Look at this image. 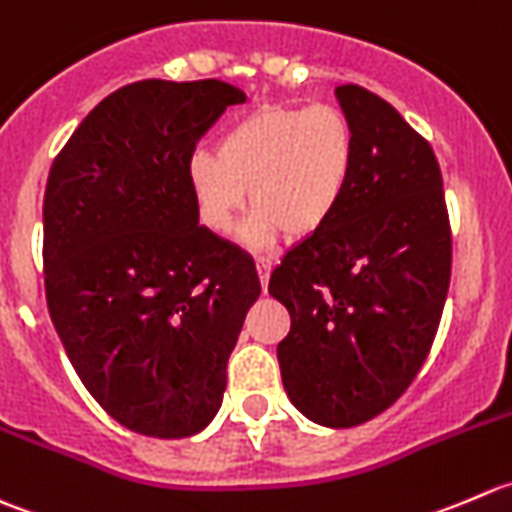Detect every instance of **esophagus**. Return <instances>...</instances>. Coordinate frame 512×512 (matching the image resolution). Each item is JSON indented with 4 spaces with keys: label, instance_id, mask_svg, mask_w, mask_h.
Listing matches in <instances>:
<instances>
[{
    "label": "esophagus",
    "instance_id": "esophagus-1",
    "mask_svg": "<svg viewBox=\"0 0 512 512\" xmlns=\"http://www.w3.org/2000/svg\"><path fill=\"white\" fill-rule=\"evenodd\" d=\"M271 268H273V258H268V256H258L256 258V271H258V278H261L263 288H266L268 276H271Z\"/></svg>",
    "mask_w": 512,
    "mask_h": 512
}]
</instances>
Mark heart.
<instances>
[{"label":"heart","instance_id":"1","mask_svg":"<svg viewBox=\"0 0 512 512\" xmlns=\"http://www.w3.org/2000/svg\"><path fill=\"white\" fill-rule=\"evenodd\" d=\"M356 151L353 124L336 106L266 104L231 121L216 151H191L186 181L201 224L216 234L231 229L249 189L246 244H268L278 231L306 239L346 199Z\"/></svg>","mask_w":512,"mask_h":512}]
</instances>
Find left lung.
<instances>
[{"label": "left lung", "instance_id": "8db88e82", "mask_svg": "<svg viewBox=\"0 0 512 512\" xmlns=\"http://www.w3.org/2000/svg\"><path fill=\"white\" fill-rule=\"evenodd\" d=\"M356 131V169L333 219L283 256L268 293L291 313L278 343L293 406L326 428L391 408L421 371L450 286L438 159L381 96L336 86Z\"/></svg>", "mask_w": 512, "mask_h": 512}]
</instances>
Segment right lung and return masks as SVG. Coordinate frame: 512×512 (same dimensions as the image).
Masks as SVG:
<instances>
[{
	"label": "right lung",
	"mask_w": 512,
	"mask_h": 512,
	"mask_svg": "<svg viewBox=\"0 0 512 512\" xmlns=\"http://www.w3.org/2000/svg\"><path fill=\"white\" fill-rule=\"evenodd\" d=\"M244 101L219 79L121 86L49 171V316L94 401L149 438H189L214 421L261 293L251 256L199 224L186 181L196 141Z\"/></svg>",
	"instance_id": "add662e5"
}]
</instances>
